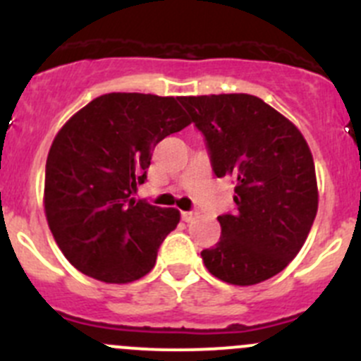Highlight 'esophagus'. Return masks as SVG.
I'll list each match as a JSON object with an SVG mask.
<instances>
[{
  "label": "esophagus",
  "mask_w": 361,
  "mask_h": 361,
  "mask_svg": "<svg viewBox=\"0 0 361 361\" xmlns=\"http://www.w3.org/2000/svg\"><path fill=\"white\" fill-rule=\"evenodd\" d=\"M181 216H183L185 222H192L194 219H197V212H183Z\"/></svg>",
  "instance_id": "esophagus-1"
}]
</instances>
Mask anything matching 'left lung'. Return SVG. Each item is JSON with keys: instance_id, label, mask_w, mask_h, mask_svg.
I'll list each match as a JSON object with an SVG mask.
<instances>
[{"instance_id": "1", "label": "left lung", "mask_w": 361, "mask_h": 361, "mask_svg": "<svg viewBox=\"0 0 361 361\" xmlns=\"http://www.w3.org/2000/svg\"><path fill=\"white\" fill-rule=\"evenodd\" d=\"M204 134L213 171L236 183L234 215L201 252L213 277L233 286L268 281L296 257L317 213L316 167L302 132L247 93L180 97Z\"/></svg>"}]
</instances>
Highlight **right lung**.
Here are the masks:
<instances>
[{"label":"right lung","mask_w":361,"mask_h":361,"mask_svg":"<svg viewBox=\"0 0 361 361\" xmlns=\"http://www.w3.org/2000/svg\"><path fill=\"white\" fill-rule=\"evenodd\" d=\"M180 97L107 93L56 134L45 164L44 209L70 264L106 284L149 274L180 212L132 197L152 149L192 121Z\"/></svg>","instance_id":"obj_1"}]
</instances>
